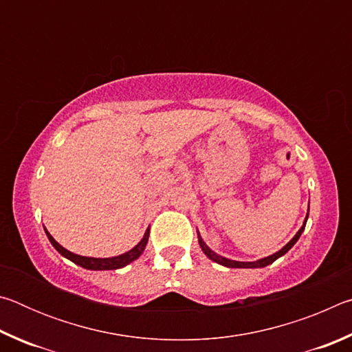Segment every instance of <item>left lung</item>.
Returning <instances> with one entry per match:
<instances>
[{
	"label": "left lung",
	"instance_id": "obj_1",
	"mask_svg": "<svg viewBox=\"0 0 352 352\" xmlns=\"http://www.w3.org/2000/svg\"><path fill=\"white\" fill-rule=\"evenodd\" d=\"M306 220H307V216H306ZM306 220H305V223H302L301 228L298 230V233L294 236V239H292V241L287 243V245L283 247V248L279 250V252H276L275 254L267 256V258H264V259H259V261H256V262H239V261H231V259H226V258H223V256H219L217 253H214L212 250L206 245V243L204 242V239H201L200 236H199V243H200L201 250H204V253L208 256V258H210V259H211V261H214V262H217V264H220V265L230 267V269H259V267H265V265L272 264V262H275L278 258H281L283 254L287 253L289 250L295 245V242H296L298 239H300L301 233H302V231H305Z\"/></svg>",
	"mask_w": 352,
	"mask_h": 352
}]
</instances>
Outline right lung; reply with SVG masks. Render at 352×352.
I'll return each instance as SVG.
<instances>
[{
  "mask_svg": "<svg viewBox=\"0 0 352 352\" xmlns=\"http://www.w3.org/2000/svg\"><path fill=\"white\" fill-rule=\"evenodd\" d=\"M46 236H47V239H50V242L52 243V247H54L58 253L65 256L67 259L73 261L74 264L83 267V269H88V270H116V269H121V267H126L132 261L140 258L141 253L144 252V248L147 245L148 230L146 231L144 237H142L138 245L130 250V252L124 253L121 256H115V258H104V259L102 258H87V256H79V254L71 253V252H68L67 248H63L60 243H57L54 241V237L47 233V231H46Z\"/></svg>",
  "mask_w": 352,
  "mask_h": 352,
  "instance_id": "add662e5",
  "label": "right lung"
}]
</instances>
